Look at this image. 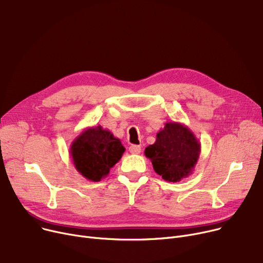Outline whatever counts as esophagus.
<instances>
[{
  "instance_id": "34e87169",
  "label": "esophagus",
  "mask_w": 263,
  "mask_h": 263,
  "mask_svg": "<svg viewBox=\"0 0 263 263\" xmlns=\"http://www.w3.org/2000/svg\"><path fill=\"white\" fill-rule=\"evenodd\" d=\"M141 150H142V148L139 145H131L129 147V151L132 155H139L141 153Z\"/></svg>"
}]
</instances>
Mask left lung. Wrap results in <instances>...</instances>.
I'll return each instance as SVG.
<instances>
[{
    "mask_svg": "<svg viewBox=\"0 0 263 263\" xmlns=\"http://www.w3.org/2000/svg\"><path fill=\"white\" fill-rule=\"evenodd\" d=\"M144 154L165 181L179 182L194 171L200 143L185 124L167 121L157 133L155 144L146 147Z\"/></svg>",
    "mask_w": 263,
    "mask_h": 263,
    "instance_id": "left-lung-1",
    "label": "left lung"
}]
</instances>
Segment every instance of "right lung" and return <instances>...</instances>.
I'll return each mask as SVG.
<instances>
[{"mask_svg": "<svg viewBox=\"0 0 263 263\" xmlns=\"http://www.w3.org/2000/svg\"><path fill=\"white\" fill-rule=\"evenodd\" d=\"M124 147L117 137L101 126L83 130L70 145L76 170L89 181H100L121 159Z\"/></svg>", "mask_w": 263, "mask_h": 263, "instance_id": "obj_1", "label": "right lung"}]
</instances>
